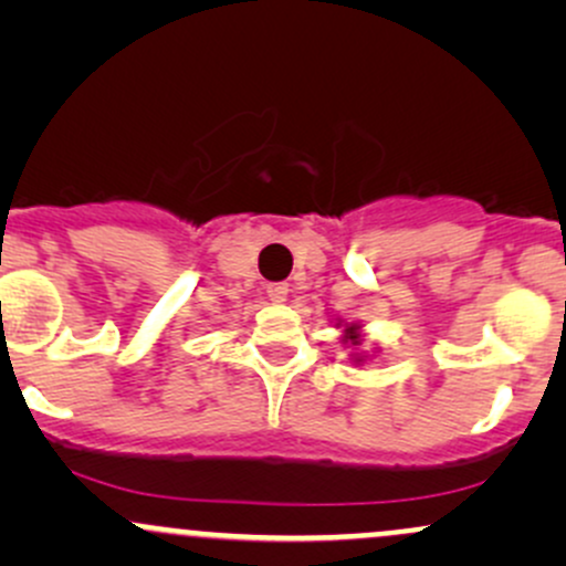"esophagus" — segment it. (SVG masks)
Instances as JSON below:
<instances>
[{
	"label": "esophagus",
	"mask_w": 566,
	"mask_h": 566,
	"mask_svg": "<svg viewBox=\"0 0 566 566\" xmlns=\"http://www.w3.org/2000/svg\"><path fill=\"white\" fill-rule=\"evenodd\" d=\"M265 292H269V297L274 303H284V301H287L290 287L284 282H274V284H269V287H265Z\"/></svg>",
	"instance_id": "1"
}]
</instances>
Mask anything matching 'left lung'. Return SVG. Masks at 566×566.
I'll return each mask as SVG.
<instances>
[{
    "instance_id": "1",
    "label": "left lung",
    "mask_w": 566,
    "mask_h": 566,
    "mask_svg": "<svg viewBox=\"0 0 566 566\" xmlns=\"http://www.w3.org/2000/svg\"><path fill=\"white\" fill-rule=\"evenodd\" d=\"M346 343H350V346H359L361 343V337H359V327H356V324H350V327H346ZM356 361H361L359 356H356Z\"/></svg>"
}]
</instances>
